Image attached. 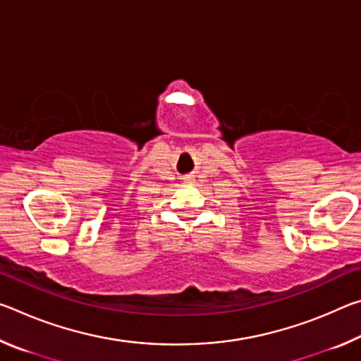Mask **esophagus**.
I'll return each mask as SVG.
<instances>
[{
  "label": "esophagus",
  "mask_w": 361,
  "mask_h": 361,
  "mask_svg": "<svg viewBox=\"0 0 361 361\" xmlns=\"http://www.w3.org/2000/svg\"><path fill=\"white\" fill-rule=\"evenodd\" d=\"M185 183H192V178H191V176H186V178H185Z\"/></svg>",
  "instance_id": "esophagus-1"
}]
</instances>
